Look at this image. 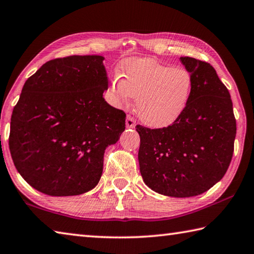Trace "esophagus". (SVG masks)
I'll use <instances>...</instances> for the list:
<instances>
[{
	"label": "esophagus",
	"instance_id": "1",
	"mask_svg": "<svg viewBox=\"0 0 254 254\" xmlns=\"http://www.w3.org/2000/svg\"><path fill=\"white\" fill-rule=\"evenodd\" d=\"M126 126H127V127H135V120L133 119L131 115H127V117Z\"/></svg>",
	"mask_w": 254,
	"mask_h": 254
}]
</instances>
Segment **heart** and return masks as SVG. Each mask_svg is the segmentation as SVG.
<instances>
[{"mask_svg":"<svg viewBox=\"0 0 254 254\" xmlns=\"http://www.w3.org/2000/svg\"><path fill=\"white\" fill-rule=\"evenodd\" d=\"M121 76L114 75L110 82V100L114 107L124 108L132 98L136 99V113L149 127L170 126L190 102L193 79L184 68L151 58L127 59L121 66Z\"/></svg>","mask_w":254,"mask_h":254,"instance_id":"b5f03b06","label":"heart"}]
</instances>
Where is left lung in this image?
Wrapping results in <instances>:
<instances>
[{
	"label": "left lung",
	"mask_w": 254,
	"mask_h": 254,
	"mask_svg": "<svg viewBox=\"0 0 254 254\" xmlns=\"http://www.w3.org/2000/svg\"><path fill=\"white\" fill-rule=\"evenodd\" d=\"M180 60L193 79L187 109L167 127H135L143 181L160 194L189 197L202 194L224 177L237 122L231 96L213 66L194 58Z\"/></svg>",
	"instance_id": "obj_1"
}]
</instances>
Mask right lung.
<instances>
[{"label":"right lung","mask_w":254,"mask_h":254,"mask_svg":"<svg viewBox=\"0 0 254 254\" xmlns=\"http://www.w3.org/2000/svg\"><path fill=\"white\" fill-rule=\"evenodd\" d=\"M101 55L43 64L24 83L11 118L8 146L16 170L36 190L79 195L99 183L103 156L126 128V113L103 98Z\"/></svg>","instance_id":"obj_1"}]
</instances>
